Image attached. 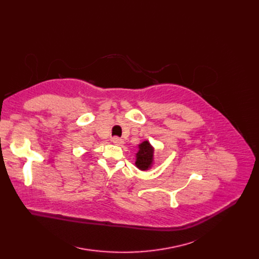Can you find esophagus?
I'll return each instance as SVG.
<instances>
[{
    "label": "esophagus",
    "mask_w": 259,
    "mask_h": 259,
    "mask_svg": "<svg viewBox=\"0 0 259 259\" xmlns=\"http://www.w3.org/2000/svg\"><path fill=\"white\" fill-rule=\"evenodd\" d=\"M112 142L116 145H123L124 144V140L121 139L120 137H113L112 138Z\"/></svg>",
    "instance_id": "1"
}]
</instances>
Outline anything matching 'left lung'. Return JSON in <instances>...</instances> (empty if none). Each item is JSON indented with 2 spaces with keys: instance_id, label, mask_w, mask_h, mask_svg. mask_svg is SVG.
<instances>
[{
  "instance_id": "left-lung-1",
  "label": "left lung",
  "mask_w": 259,
  "mask_h": 259,
  "mask_svg": "<svg viewBox=\"0 0 259 259\" xmlns=\"http://www.w3.org/2000/svg\"><path fill=\"white\" fill-rule=\"evenodd\" d=\"M135 157V166L139 170H150L155 164V147L149 140H144L138 144V152Z\"/></svg>"
}]
</instances>
